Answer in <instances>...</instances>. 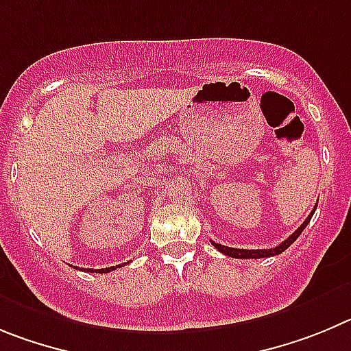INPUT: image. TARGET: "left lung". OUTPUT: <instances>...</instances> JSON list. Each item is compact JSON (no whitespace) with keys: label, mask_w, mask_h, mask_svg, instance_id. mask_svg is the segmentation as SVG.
<instances>
[{"label":"left lung","mask_w":351,"mask_h":351,"mask_svg":"<svg viewBox=\"0 0 351 351\" xmlns=\"http://www.w3.org/2000/svg\"><path fill=\"white\" fill-rule=\"evenodd\" d=\"M315 210H317V206L313 208V211L308 215V219L302 222V226L299 227V229L295 230L293 234H290L285 241H282L278 246L267 248V250H243V248H230V246H223V245H220V243H213V241L211 243H213V246L217 248V250L222 252V254H226V255H229V257H234V258H262V257H273V255H280L282 252H285L287 248H289V246L299 238V236H301V232L304 230V227L308 226L309 220H311V217H313Z\"/></svg>","instance_id":"left-lung-1"}]
</instances>
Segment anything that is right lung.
Returning a JSON list of instances; mask_svg holds the SVG:
<instances>
[{"mask_svg":"<svg viewBox=\"0 0 351 351\" xmlns=\"http://www.w3.org/2000/svg\"><path fill=\"white\" fill-rule=\"evenodd\" d=\"M117 269V266H112V267H105V269H99V273H110V271ZM90 273H93V269H89Z\"/></svg>","mask_w":351,"mask_h":351,"instance_id":"1","label":"right lung"}]
</instances>
